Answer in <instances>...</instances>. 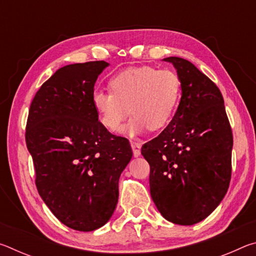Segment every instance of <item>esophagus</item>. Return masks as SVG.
Returning <instances> with one entry per match:
<instances>
[{
  "label": "esophagus",
  "instance_id": "1",
  "mask_svg": "<svg viewBox=\"0 0 256 256\" xmlns=\"http://www.w3.org/2000/svg\"><path fill=\"white\" fill-rule=\"evenodd\" d=\"M131 146H132L134 157H138V156L141 154V144H138V142L132 141V142H131Z\"/></svg>",
  "mask_w": 256,
  "mask_h": 256
}]
</instances>
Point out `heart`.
I'll list each match as a JSON object with an SVG mask.
<instances>
[{
  "label": "heart",
  "instance_id": "b5f03b06",
  "mask_svg": "<svg viewBox=\"0 0 256 256\" xmlns=\"http://www.w3.org/2000/svg\"><path fill=\"white\" fill-rule=\"evenodd\" d=\"M110 92L94 90L92 104L99 123L107 131L118 132L130 112L133 118L125 128L130 136L164 128L178 106L182 82L170 70L144 66H133L112 76L108 81Z\"/></svg>",
  "mask_w": 256,
  "mask_h": 256
}]
</instances>
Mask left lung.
Masks as SVG:
<instances>
[{
    "mask_svg": "<svg viewBox=\"0 0 256 256\" xmlns=\"http://www.w3.org/2000/svg\"><path fill=\"white\" fill-rule=\"evenodd\" d=\"M182 82L168 126L142 146L150 164V193L168 222H202L226 196L232 177V132L218 86L188 60L164 58Z\"/></svg>",
    "mask_w": 256,
    "mask_h": 256,
    "instance_id": "left-lung-1",
    "label": "left lung"
}]
</instances>
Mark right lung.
<instances>
[{
    "instance_id": "add662e5",
    "label": "right lung",
    "mask_w": 256,
    "mask_h": 256,
    "mask_svg": "<svg viewBox=\"0 0 256 256\" xmlns=\"http://www.w3.org/2000/svg\"><path fill=\"white\" fill-rule=\"evenodd\" d=\"M105 60L58 68L34 94L26 126L38 193L60 222L79 232L104 226L132 158L126 138L108 132L92 104Z\"/></svg>"
}]
</instances>
